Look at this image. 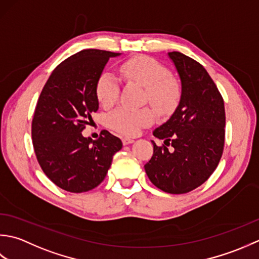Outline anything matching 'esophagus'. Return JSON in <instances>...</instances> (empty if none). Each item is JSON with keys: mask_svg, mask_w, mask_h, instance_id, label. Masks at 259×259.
<instances>
[{"mask_svg": "<svg viewBox=\"0 0 259 259\" xmlns=\"http://www.w3.org/2000/svg\"><path fill=\"white\" fill-rule=\"evenodd\" d=\"M122 142H123V144H124V145H128V144H132V143H133L134 140H133V139H130V137H123Z\"/></svg>", "mask_w": 259, "mask_h": 259, "instance_id": "34e87169", "label": "esophagus"}]
</instances>
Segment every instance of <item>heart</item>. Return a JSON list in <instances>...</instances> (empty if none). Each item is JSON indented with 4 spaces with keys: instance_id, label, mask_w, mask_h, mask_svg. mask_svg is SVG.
<instances>
[{
    "instance_id": "heart-1",
    "label": "heart",
    "mask_w": 259,
    "mask_h": 259,
    "mask_svg": "<svg viewBox=\"0 0 259 259\" xmlns=\"http://www.w3.org/2000/svg\"><path fill=\"white\" fill-rule=\"evenodd\" d=\"M120 73L127 81L146 88V100L162 114L176 109L181 97L179 82L170 71L155 59L147 56H136L120 66ZM96 96L104 107H112L119 96V82L112 72L105 71L96 83ZM154 113L151 108L130 109L119 107L107 116V125L120 134L134 136L142 127L153 123Z\"/></svg>"
}]
</instances>
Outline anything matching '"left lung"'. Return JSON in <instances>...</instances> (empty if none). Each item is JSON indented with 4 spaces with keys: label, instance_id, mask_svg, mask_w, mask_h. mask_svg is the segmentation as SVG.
<instances>
[{
    "label": "left lung",
    "instance_id": "left-lung-1",
    "mask_svg": "<svg viewBox=\"0 0 259 259\" xmlns=\"http://www.w3.org/2000/svg\"><path fill=\"white\" fill-rule=\"evenodd\" d=\"M167 56L180 77L181 97L171 117L153 132L164 144L151 141L154 151L144 168L156 188L181 194L201 186L218 166L226 115L224 99L203 66L178 51Z\"/></svg>",
    "mask_w": 259,
    "mask_h": 259
}]
</instances>
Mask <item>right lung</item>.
Segmentation results:
<instances>
[{"instance_id":"right-lung-1","label":"right lung","mask_w":259,"mask_h":259,"mask_svg":"<svg viewBox=\"0 0 259 259\" xmlns=\"http://www.w3.org/2000/svg\"><path fill=\"white\" fill-rule=\"evenodd\" d=\"M120 55L79 51L52 71L40 94L32 120L33 149L42 171L66 191L80 193L99 186L113 155L122 149V141L105 130L96 141L81 134L99 108L98 78L109 58Z\"/></svg>"}]
</instances>
